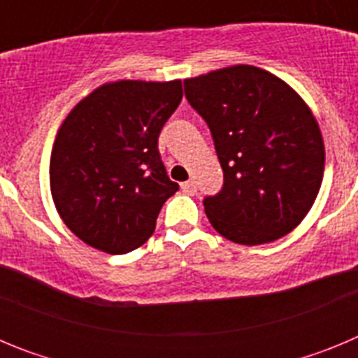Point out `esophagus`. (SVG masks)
<instances>
[{
  "mask_svg": "<svg viewBox=\"0 0 358 358\" xmlns=\"http://www.w3.org/2000/svg\"><path fill=\"white\" fill-rule=\"evenodd\" d=\"M181 189H182V192H185V194H188V195H195V194H197V186H195L194 181H185L181 185Z\"/></svg>",
  "mask_w": 358,
  "mask_h": 358,
  "instance_id": "obj_1",
  "label": "esophagus"
}]
</instances>
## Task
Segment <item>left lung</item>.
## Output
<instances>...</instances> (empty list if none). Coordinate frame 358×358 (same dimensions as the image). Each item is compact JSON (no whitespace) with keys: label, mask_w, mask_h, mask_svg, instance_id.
I'll list each match as a JSON object with an SVG mask.
<instances>
[{"label":"left lung","mask_w":358,"mask_h":358,"mask_svg":"<svg viewBox=\"0 0 358 358\" xmlns=\"http://www.w3.org/2000/svg\"><path fill=\"white\" fill-rule=\"evenodd\" d=\"M185 90L224 170L220 194L204 199L211 226L242 245L274 242L299 226L324 172L321 129L305 100L249 64L186 78Z\"/></svg>","instance_id":"left-lung-1"}]
</instances>
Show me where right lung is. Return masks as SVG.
I'll return each instance as SVG.
<instances>
[{
  "label": "right lung",
  "mask_w": 358,
  "mask_h": 358,
  "mask_svg": "<svg viewBox=\"0 0 358 358\" xmlns=\"http://www.w3.org/2000/svg\"><path fill=\"white\" fill-rule=\"evenodd\" d=\"M182 100L181 80L98 85L61 123L50 157V189L62 222L109 255L134 251L156 229L179 189L157 150L164 122Z\"/></svg>",
  "instance_id": "right-lung-1"
}]
</instances>
